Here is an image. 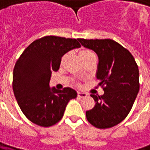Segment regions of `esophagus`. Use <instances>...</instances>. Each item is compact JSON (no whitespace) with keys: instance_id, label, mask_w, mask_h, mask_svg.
<instances>
[{"instance_id":"1","label":"esophagus","mask_w":150,"mask_h":150,"mask_svg":"<svg viewBox=\"0 0 150 150\" xmlns=\"http://www.w3.org/2000/svg\"><path fill=\"white\" fill-rule=\"evenodd\" d=\"M78 96L80 97V98H82V97H85V96H87V94H86V93H83V92L79 91V92H78Z\"/></svg>"}]
</instances>
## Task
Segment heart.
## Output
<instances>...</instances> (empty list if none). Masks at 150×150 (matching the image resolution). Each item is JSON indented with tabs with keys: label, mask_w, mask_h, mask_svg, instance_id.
Segmentation results:
<instances>
[{
	"label": "heart",
	"mask_w": 150,
	"mask_h": 150,
	"mask_svg": "<svg viewBox=\"0 0 150 150\" xmlns=\"http://www.w3.org/2000/svg\"><path fill=\"white\" fill-rule=\"evenodd\" d=\"M79 55L80 59H85V58H87V57H89V56L94 55V53L92 51H91V50H89V49H82L79 52Z\"/></svg>",
	"instance_id": "obj_1"
}]
</instances>
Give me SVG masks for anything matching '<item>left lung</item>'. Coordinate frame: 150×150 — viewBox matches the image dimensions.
Instances as JSON below:
<instances>
[{
    "mask_svg": "<svg viewBox=\"0 0 150 150\" xmlns=\"http://www.w3.org/2000/svg\"><path fill=\"white\" fill-rule=\"evenodd\" d=\"M81 44L98 55L96 79L104 94L91 95L95 107L86 111L88 121L107 129L120 124L130 112L139 91V71L132 54L111 39H83Z\"/></svg>",
    "mask_w": 150,
    "mask_h": 150,
    "instance_id": "obj_1",
    "label": "left lung"
}]
</instances>
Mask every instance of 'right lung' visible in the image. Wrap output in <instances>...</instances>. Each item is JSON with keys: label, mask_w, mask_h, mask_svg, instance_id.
Returning <instances> with one entry per match:
<instances>
[{"label": "right lung", "mask_w": 150, "mask_h": 150, "mask_svg": "<svg viewBox=\"0 0 150 150\" xmlns=\"http://www.w3.org/2000/svg\"><path fill=\"white\" fill-rule=\"evenodd\" d=\"M79 39L47 36L27 47L16 61L13 90L23 113L32 123L49 127L62 119L70 100L77 92L69 87L62 91L49 87L53 71L59 68L62 56L79 48Z\"/></svg>", "instance_id": "add662e5"}]
</instances>
